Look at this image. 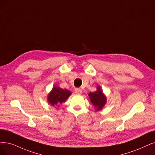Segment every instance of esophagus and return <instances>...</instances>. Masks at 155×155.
I'll list each match as a JSON object with an SVG mask.
<instances>
[{"instance_id":"34e87169","label":"esophagus","mask_w":155,"mask_h":155,"mask_svg":"<svg viewBox=\"0 0 155 155\" xmlns=\"http://www.w3.org/2000/svg\"><path fill=\"white\" fill-rule=\"evenodd\" d=\"M74 93H75L77 94H81L82 93V91L81 89L76 88L74 89Z\"/></svg>"}]
</instances>
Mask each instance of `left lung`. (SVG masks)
I'll use <instances>...</instances> for the list:
<instances>
[{"instance_id": "1", "label": "left lung", "mask_w": 155, "mask_h": 155, "mask_svg": "<svg viewBox=\"0 0 155 155\" xmlns=\"http://www.w3.org/2000/svg\"><path fill=\"white\" fill-rule=\"evenodd\" d=\"M97 90L94 92H90L88 94L89 100L95 108V111H99L103 109L107 103V97L103 93L100 85L97 86Z\"/></svg>"}]
</instances>
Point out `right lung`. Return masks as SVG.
<instances>
[{"instance_id":"obj_1","label":"right lung","mask_w":155,"mask_h":155,"mask_svg":"<svg viewBox=\"0 0 155 155\" xmlns=\"http://www.w3.org/2000/svg\"><path fill=\"white\" fill-rule=\"evenodd\" d=\"M71 94V92L68 89L54 86L47 96V101L49 104L56 108L62 103L65 102Z\"/></svg>"}]
</instances>
